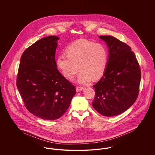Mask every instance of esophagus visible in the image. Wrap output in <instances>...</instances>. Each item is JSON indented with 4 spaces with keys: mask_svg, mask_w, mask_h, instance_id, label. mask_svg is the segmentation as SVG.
<instances>
[{
    "mask_svg": "<svg viewBox=\"0 0 155 155\" xmlns=\"http://www.w3.org/2000/svg\"><path fill=\"white\" fill-rule=\"evenodd\" d=\"M84 89V88L82 87H76V91H77V92H80V91H81L82 89Z\"/></svg>",
    "mask_w": 155,
    "mask_h": 155,
    "instance_id": "34e87169",
    "label": "esophagus"
}]
</instances>
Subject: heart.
I'll return each instance as SVG.
<instances>
[{
	"instance_id": "heart-1",
	"label": "heart",
	"mask_w": 155,
	"mask_h": 155,
	"mask_svg": "<svg viewBox=\"0 0 155 155\" xmlns=\"http://www.w3.org/2000/svg\"><path fill=\"white\" fill-rule=\"evenodd\" d=\"M66 54H59L56 63L61 73L69 80L74 78L79 68L81 72L77 80L81 84L88 83L92 78H99L106 70L108 54L102 44L78 40L67 48Z\"/></svg>"
}]
</instances>
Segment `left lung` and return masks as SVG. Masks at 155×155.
Masks as SVG:
<instances>
[{
	"label": "left lung",
	"instance_id": "1",
	"mask_svg": "<svg viewBox=\"0 0 155 155\" xmlns=\"http://www.w3.org/2000/svg\"><path fill=\"white\" fill-rule=\"evenodd\" d=\"M109 49V59L103 77L93 86L92 106L104 116H117L136 101L140 82V67L127 45L111 36H100Z\"/></svg>",
	"mask_w": 155,
	"mask_h": 155
}]
</instances>
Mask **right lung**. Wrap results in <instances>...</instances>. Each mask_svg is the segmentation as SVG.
Here are the masks:
<instances>
[{
	"instance_id": "1",
	"label": "right lung",
	"mask_w": 155,
	"mask_h": 155,
	"mask_svg": "<svg viewBox=\"0 0 155 155\" xmlns=\"http://www.w3.org/2000/svg\"><path fill=\"white\" fill-rule=\"evenodd\" d=\"M59 39L45 37L28 47L22 53L17 78V87L27 110L46 120L62 116L76 94L74 85L57 68Z\"/></svg>"
}]
</instances>
